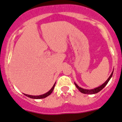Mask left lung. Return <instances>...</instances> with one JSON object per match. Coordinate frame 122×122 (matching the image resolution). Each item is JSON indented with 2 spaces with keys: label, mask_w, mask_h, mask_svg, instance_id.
Here are the masks:
<instances>
[{
  "label": "left lung",
  "mask_w": 122,
  "mask_h": 122,
  "mask_svg": "<svg viewBox=\"0 0 122 122\" xmlns=\"http://www.w3.org/2000/svg\"><path fill=\"white\" fill-rule=\"evenodd\" d=\"M113 73V71H112V74H111V75H110L109 77L108 78V79H107V80H106L103 84L97 87V88H94V89H84V88H81V87H79V86H78V85L76 84V83H74V84H75V86H76V87L77 88V89H78V90H79L81 92H82V93H85V94H95V93H98V92L101 91L102 90L103 88H104L105 86L107 85V83H108V82L109 81V80L111 79V78H112Z\"/></svg>",
  "instance_id": "8db88e82"
}]
</instances>
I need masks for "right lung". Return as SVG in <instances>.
Segmentation results:
<instances>
[{"label":"right lung","instance_id":"add662e5","mask_svg":"<svg viewBox=\"0 0 122 122\" xmlns=\"http://www.w3.org/2000/svg\"><path fill=\"white\" fill-rule=\"evenodd\" d=\"M55 85H56V83H55L54 85H53V86H52V88H51L50 90L48 92H47V93H44V94H43V95H37V96H33V95H27V94H24V95H25L26 97H29V98H32V99H43V98H46V97H47L48 96H49L51 94V93H52V91H53L54 90V88L55 87Z\"/></svg>","mask_w":122,"mask_h":122}]
</instances>
